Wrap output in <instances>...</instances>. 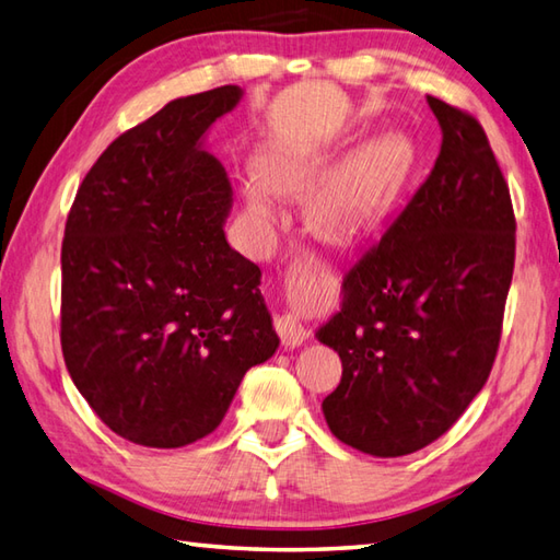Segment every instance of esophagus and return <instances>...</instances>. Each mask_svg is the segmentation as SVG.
<instances>
[{
  "label": "esophagus",
  "mask_w": 560,
  "mask_h": 560,
  "mask_svg": "<svg viewBox=\"0 0 560 560\" xmlns=\"http://www.w3.org/2000/svg\"><path fill=\"white\" fill-rule=\"evenodd\" d=\"M276 328H278V336H280L284 348H300L302 343H306V338H310V330L304 328V324L300 322V316L292 314V312L278 316Z\"/></svg>",
  "instance_id": "obj_1"
}]
</instances>
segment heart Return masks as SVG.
<instances>
[{
    "label": "heart",
    "instance_id": "obj_1",
    "mask_svg": "<svg viewBox=\"0 0 560 560\" xmlns=\"http://www.w3.org/2000/svg\"><path fill=\"white\" fill-rule=\"evenodd\" d=\"M322 147H272L258 159L256 174L242 180L244 220L256 244L266 246L280 222L278 196L306 192V220L338 244H355L382 226L401 196L410 171V147L401 135L382 132L362 142L343 162L324 168Z\"/></svg>",
    "mask_w": 560,
    "mask_h": 560
}]
</instances>
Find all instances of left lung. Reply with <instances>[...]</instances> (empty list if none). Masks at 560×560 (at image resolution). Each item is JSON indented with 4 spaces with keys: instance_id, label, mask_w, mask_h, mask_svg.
<instances>
[{
    "instance_id": "1",
    "label": "left lung",
    "mask_w": 560,
    "mask_h": 560,
    "mask_svg": "<svg viewBox=\"0 0 560 560\" xmlns=\"http://www.w3.org/2000/svg\"><path fill=\"white\" fill-rule=\"evenodd\" d=\"M428 106L435 166L316 330L343 362L322 404L330 432L384 459L435 442L483 389L515 268V212L483 128L435 96Z\"/></svg>"
}]
</instances>
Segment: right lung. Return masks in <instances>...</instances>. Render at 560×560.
Returning <instances> with one entry per match:
<instances>
[{
	"label": "right lung",
	"instance_id": "1",
	"mask_svg": "<svg viewBox=\"0 0 560 560\" xmlns=\"http://www.w3.org/2000/svg\"><path fill=\"white\" fill-rule=\"evenodd\" d=\"M226 84L122 132L77 190L62 242V355L94 413L142 447L222 423L244 374L278 350L260 268L226 244L232 186L205 132Z\"/></svg>",
	"mask_w": 560,
	"mask_h": 560
}]
</instances>
